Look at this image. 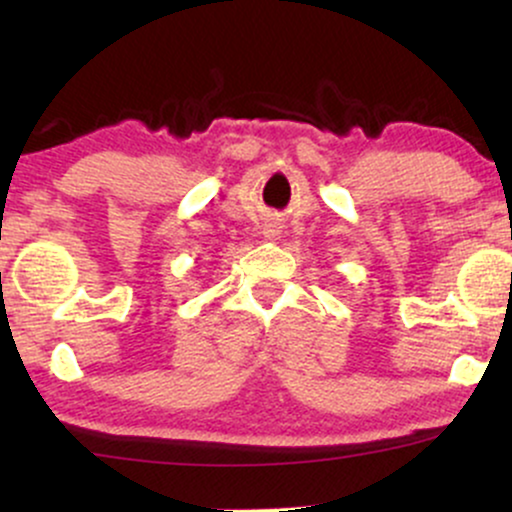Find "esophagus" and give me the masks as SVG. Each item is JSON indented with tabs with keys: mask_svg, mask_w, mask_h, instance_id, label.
<instances>
[{
	"mask_svg": "<svg viewBox=\"0 0 512 512\" xmlns=\"http://www.w3.org/2000/svg\"><path fill=\"white\" fill-rule=\"evenodd\" d=\"M264 240H279L281 236V221L279 219H269L264 223V231H262Z\"/></svg>",
	"mask_w": 512,
	"mask_h": 512,
	"instance_id": "34e87169",
	"label": "esophagus"
}]
</instances>
